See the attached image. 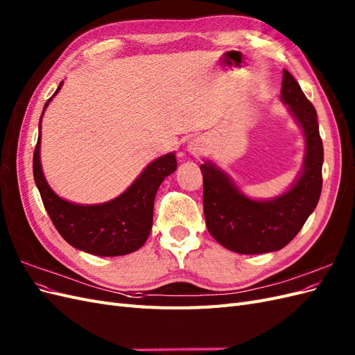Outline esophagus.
<instances>
[{
	"label": "esophagus",
	"instance_id": "esophagus-1",
	"mask_svg": "<svg viewBox=\"0 0 355 355\" xmlns=\"http://www.w3.org/2000/svg\"><path fill=\"white\" fill-rule=\"evenodd\" d=\"M207 141L204 137H197L194 141L189 142L188 149L189 153L194 155V157H201V155H206L207 154Z\"/></svg>",
	"mask_w": 355,
	"mask_h": 355
}]
</instances>
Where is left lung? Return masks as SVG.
I'll return each instance as SVG.
<instances>
[{"label":"left lung","mask_w":355,"mask_h":355,"mask_svg":"<svg viewBox=\"0 0 355 355\" xmlns=\"http://www.w3.org/2000/svg\"><path fill=\"white\" fill-rule=\"evenodd\" d=\"M282 99L290 106L306 139L302 176L286 194L271 201L245 198L219 168L201 164L202 206L209 232L228 250L241 254L268 253L283 249L302 230L320 200L323 176V142L317 111L296 78L283 71Z\"/></svg>","instance_id":"8db88e82"}]
</instances>
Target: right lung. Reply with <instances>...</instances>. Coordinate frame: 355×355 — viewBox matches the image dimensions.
Returning <instances> with one entry per match:
<instances>
[{"label":"right lung","instance_id":"right-lung-1","mask_svg":"<svg viewBox=\"0 0 355 355\" xmlns=\"http://www.w3.org/2000/svg\"><path fill=\"white\" fill-rule=\"evenodd\" d=\"M60 87L62 84L55 94ZM50 101L51 98L44 108ZM40 136L32 161L34 179L42 204L65 241L75 249L96 256H123L141 249L153 228L154 200L158 187L178 167L175 154L153 161L135 184L115 200L98 206H80L62 200L49 187L40 163Z\"/></svg>","mask_w":355,"mask_h":355}]
</instances>
